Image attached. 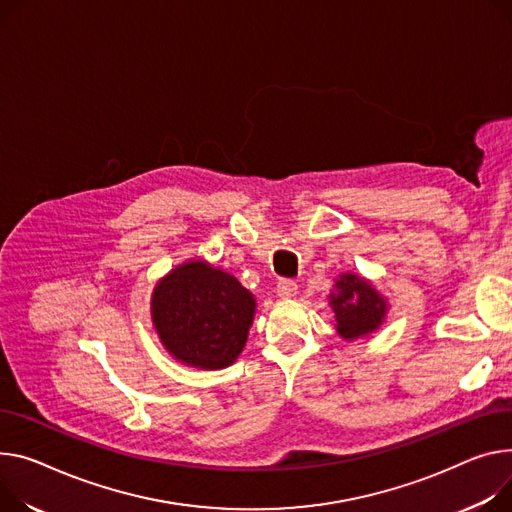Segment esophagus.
I'll return each mask as SVG.
<instances>
[{
	"label": "esophagus",
	"instance_id": "obj_1",
	"mask_svg": "<svg viewBox=\"0 0 512 512\" xmlns=\"http://www.w3.org/2000/svg\"><path fill=\"white\" fill-rule=\"evenodd\" d=\"M296 292H298V284L294 280H280L278 282V296L292 298V296H296Z\"/></svg>",
	"mask_w": 512,
	"mask_h": 512
}]
</instances>
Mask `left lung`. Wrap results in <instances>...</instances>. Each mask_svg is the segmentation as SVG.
I'll list each match as a JSON object with an SVG mask.
<instances>
[{
  "label": "left lung",
  "mask_w": 512,
  "mask_h": 512,
  "mask_svg": "<svg viewBox=\"0 0 512 512\" xmlns=\"http://www.w3.org/2000/svg\"><path fill=\"white\" fill-rule=\"evenodd\" d=\"M329 304L335 313V329L348 342L377 331L387 315V300L368 280L356 274L337 278Z\"/></svg>",
  "instance_id": "obj_1"
}]
</instances>
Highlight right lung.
Listing matches in <instances>:
<instances>
[{"label": "right lung", "instance_id": "1", "mask_svg": "<svg viewBox=\"0 0 512 512\" xmlns=\"http://www.w3.org/2000/svg\"><path fill=\"white\" fill-rule=\"evenodd\" d=\"M255 298L234 276L187 261L156 284L150 313L164 350L203 370L230 366L247 344Z\"/></svg>", "mask_w": 512, "mask_h": 512}]
</instances>
